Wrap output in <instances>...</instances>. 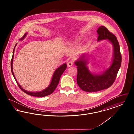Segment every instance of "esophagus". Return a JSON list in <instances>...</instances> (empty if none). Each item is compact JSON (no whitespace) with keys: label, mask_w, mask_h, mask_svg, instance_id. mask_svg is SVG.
Masks as SVG:
<instances>
[{"label":"esophagus","mask_w":134,"mask_h":134,"mask_svg":"<svg viewBox=\"0 0 134 134\" xmlns=\"http://www.w3.org/2000/svg\"><path fill=\"white\" fill-rule=\"evenodd\" d=\"M73 62L71 61H69V62L67 63V65H68V67H71V66H72L73 65Z\"/></svg>","instance_id":"34e87169"}]
</instances>
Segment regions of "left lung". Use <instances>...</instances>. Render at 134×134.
I'll return each mask as SVG.
<instances>
[{"label":"left lung","mask_w":134,"mask_h":134,"mask_svg":"<svg viewBox=\"0 0 134 134\" xmlns=\"http://www.w3.org/2000/svg\"><path fill=\"white\" fill-rule=\"evenodd\" d=\"M97 40L108 39L114 46V57L110 67L101 75L92 74L86 66L87 60L83 55L75 63L77 66V82L79 87L84 91L96 92L108 88L114 83L120 69L121 62V55L119 42L115 35L104 26H99L97 30Z\"/></svg>","instance_id":"1"}]
</instances>
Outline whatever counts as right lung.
Here are the masks:
<instances>
[{"mask_svg": "<svg viewBox=\"0 0 134 134\" xmlns=\"http://www.w3.org/2000/svg\"><path fill=\"white\" fill-rule=\"evenodd\" d=\"M26 34H25L23 37L21 38H20V40H23L24 39V38L26 36ZM16 45L15 46L14 49H13V57H12V60H11V70H12V74H13V76L14 77L16 83L18 84V85H19L20 89H21V90H23V91H24V92H25L27 94H29L30 96H36V97H44L46 96H49L50 94H51V93H52L55 89L56 88L58 84L59 83V80H60V77L62 75V74L63 73V72H64V71L66 70V68H67V65L65 64L61 65L60 67H59L58 68H57L56 70H55L54 74H53V76L52 77V80H51V83L49 85V86L46 89H44V90H42L41 91H40V92H29V91H27L26 90H25L24 89H23L21 86L20 85H19V84L17 80H16V78L14 76V75L13 74V56H14V49H15V47L16 46Z\"/></svg>", "mask_w": 134, "mask_h": 134, "instance_id": "1", "label": "right lung"}]
</instances>
